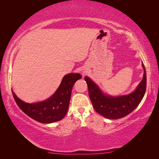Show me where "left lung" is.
Listing matches in <instances>:
<instances>
[{
  "label": "left lung",
  "instance_id": "obj_1",
  "mask_svg": "<svg viewBox=\"0 0 159 159\" xmlns=\"http://www.w3.org/2000/svg\"><path fill=\"white\" fill-rule=\"evenodd\" d=\"M143 69V79L135 90L132 93L120 96H111L104 93L100 87L85 76V80L88 87L89 96L94 109L107 119H120L136 109L142 100L146 89V72L142 63Z\"/></svg>",
  "mask_w": 159,
  "mask_h": 159
}]
</instances>
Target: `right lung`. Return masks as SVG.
I'll return each instance as SVG.
<instances>
[{
    "label": "right lung",
    "instance_id": "add662e5",
    "mask_svg": "<svg viewBox=\"0 0 159 159\" xmlns=\"http://www.w3.org/2000/svg\"><path fill=\"white\" fill-rule=\"evenodd\" d=\"M81 77L79 73L66 74L55 93L49 98L41 102H24L16 96L12 90L13 96L20 109L32 119L43 124L55 122L65 117L69 108L72 87L76 80Z\"/></svg>",
    "mask_w": 159,
    "mask_h": 159
}]
</instances>
